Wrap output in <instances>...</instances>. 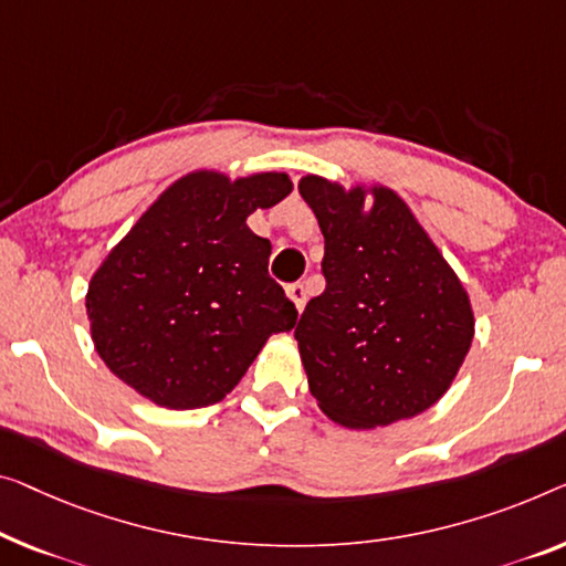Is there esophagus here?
Segmentation results:
<instances>
[{
  "label": "esophagus",
  "instance_id": "1",
  "mask_svg": "<svg viewBox=\"0 0 566 566\" xmlns=\"http://www.w3.org/2000/svg\"><path fill=\"white\" fill-rule=\"evenodd\" d=\"M286 297H290L294 302V307H297V312L305 310V302H307V292H305V284H290L286 286Z\"/></svg>",
  "mask_w": 566,
  "mask_h": 566
}]
</instances>
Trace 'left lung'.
I'll return each mask as SVG.
<instances>
[{"label":"left lung","instance_id":"1","mask_svg":"<svg viewBox=\"0 0 566 566\" xmlns=\"http://www.w3.org/2000/svg\"><path fill=\"white\" fill-rule=\"evenodd\" d=\"M300 196L325 235V292L294 327L317 407L350 429L421 415L450 389L475 335L465 286L386 185L345 190L305 175Z\"/></svg>","mask_w":566,"mask_h":566}]
</instances>
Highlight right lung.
<instances>
[{
	"instance_id": "1",
	"label": "right lung",
	"mask_w": 566,
	"mask_h": 566,
	"mask_svg": "<svg viewBox=\"0 0 566 566\" xmlns=\"http://www.w3.org/2000/svg\"><path fill=\"white\" fill-rule=\"evenodd\" d=\"M292 192L284 172L196 170L175 180L88 282L96 353L116 378L167 409L226 399L297 310L269 276L272 243L247 226Z\"/></svg>"
}]
</instances>
